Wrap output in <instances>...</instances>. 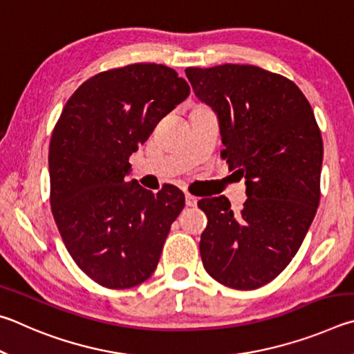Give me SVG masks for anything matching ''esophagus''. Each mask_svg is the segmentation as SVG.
Here are the masks:
<instances>
[{
  "label": "esophagus",
  "instance_id": "34e87169",
  "mask_svg": "<svg viewBox=\"0 0 354 354\" xmlns=\"http://www.w3.org/2000/svg\"><path fill=\"white\" fill-rule=\"evenodd\" d=\"M185 202H187L188 207H196L197 205V197L187 193V194H185Z\"/></svg>",
  "mask_w": 354,
  "mask_h": 354
}]
</instances>
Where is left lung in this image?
Segmentation results:
<instances>
[{
  "label": "left lung",
  "instance_id": "obj_1",
  "mask_svg": "<svg viewBox=\"0 0 354 354\" xmlns=\"http://www.w3.org/2000/svg\"><path fill=\"white\" fill-rule=\"evenodd\" d=\"M219 116L222 158L245 178L233 213L225 196L201 199L203 268L224 286L261 288L299 252L320 201L324 141L311 104L292 80L253 65L185 70Z\"/></svg>",
  "mask_w": 354,
  "mask_h": 354
}]
</instances>
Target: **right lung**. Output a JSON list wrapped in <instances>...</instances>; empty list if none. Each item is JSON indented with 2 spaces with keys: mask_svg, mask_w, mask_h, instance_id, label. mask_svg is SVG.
<instances>
[{
  "mask_svg": "<svg viewBox=\"0 0 354 354\" xmlns=\"http://www.w3.org/2000/svg\"><path fill=\"white\" fill-rule=\"evenodd\" d=\"M188 95L187 80L166 65L113 68L85 80L55 122L51 212L74 263L104 288L146 281L185 207L172 185L153 194L126 176L132 152Z\"/></svg>",
  "mask_w": 354,
  "mask_h": 354,
  "instance_id": "obj_1",
  "label": "right lung"
}]
</instances>
